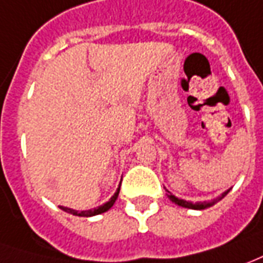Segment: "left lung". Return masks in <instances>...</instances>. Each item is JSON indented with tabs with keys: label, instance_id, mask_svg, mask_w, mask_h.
Returning <instances> with one entry per match:
<instances>
[{
	"label": "left lung",
	"instance_id": "obj_1",
	"mask_svg": "<svg viewBox=\"0 0 263 263\" xmlns=\"http://www.w3.org/2000/svg\"><path fill=\"white\" fill-rule=\"evenodd\" d=\"M231 189H228V191H225L223 194H222L221 196H218L216 199H214V201L211 202H196V203H192V202L189 201H183V199H179V198H176L175 195H172V194H168V198H170L171 201L175 202L176 205H179V206H183V208H189V209H205V208H209V206H212V205H215L218 201H221L223 196L227 195L228 192H229Z\"/></svg>",
	"mask_w": 263,
	"mask_h": 263
}]
</instances>
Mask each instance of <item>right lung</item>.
<instances>
[{"mask_svg":"<svg viewBox=\"0 0 263 263\" xmlns=\"http://www.w3.org/2000/svg\"><path fill=\"white\" fill-rule=\"evenodd\" d=\"M119 188H121V185H119ZM119 188L117 189V192L114 194L112 196H111V199L108 202H105L104 205H101V206H98V208H93V209H88V211H75V209H71V208H67V206H60V208L62 209V211H65V212H68V214H72L75 215V216H93V215H100V214H104V212H106L108 209L112 208V205L115 203V201H117V198H118V194H119Z\"/></svg>","mask_w":263,"mask_h":263,"instance_id":"right-lung-1","label":"right lung"}]
</instances>
